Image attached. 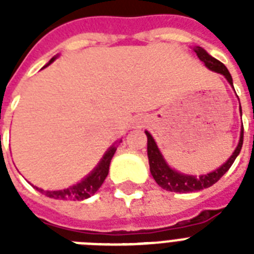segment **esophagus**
Masks as SVG:
<instances>
[{
  "mask_svg": "<svg viewBox=\"0 0 254 254\" xmlns=\"http://www.w3.org/2000/svg\"><path fill=\"white\" fill-rule=\"evenodd\" d=\"M142 125H143V121H142V120H141V119L137 120V121H135V123H134V127H142Z\"/></svg>",
  "mask_w": 254,
  "mask_h": 254,
  "instance_id": "obj_1",
  "label": "esophagus"
}]
</instances>
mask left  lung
<instances>
[{
    "label": "left lung",
    "mask_w": 254,
    "mask_h": 254,
    "mask_svg": "<svg viewBox=\"0 0 254 254\" xmlns=\"http://www.w3.org/2000/svg\"><path fill=\"white\" fill-rule=\"evenodd\" d=\"M193 51L196 53L197 58L201 62H204V64L208 67L211 71H215L217 73H221L225 79L229 81V84L233 85L232 76L221 62L212 58L204 49L201 47H195ZM241 111V107H240ZM147 135V157H149V165H150V173L154 178V181L161 186L163 190L166 191H171V192H193V191H200L203 189H208L212 185H215L223 175L229 170V167L232 166V163L235 162V159L240 153L241 147H243V141H244V127L241 129L240 142L237 145L236 150L233 151V154L231 155V158L219 167L217 170L212 171V173L207 174V175H201V177H192V175H185V174L177 173L173 169H170L167 166V163L165 162L162 154L159 153L158 147L155 145L154 139L151 137L149 131H145Z\"/></svg>",
    "instance_id": "1"
}]
</instances>
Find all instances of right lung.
I'll use <instances>...</instances> for the list:
<instances>
[{
	"label": "right lung",
	"instance_id": "1",
	"mask_svg": "<svg viewBox=\"0 0 254 254\" xmlns=\"http://www.w3.org/2000/svg\"><path fill=\"white\" fill-rule=\"evenodd\" d=\"M54 61H55V58H53V59L49 62V64H51ZM116 149H117L116 146L109 147V150L105 153L103 159L100 161L99 166L96 167V169L93 170L85 179H83L80 183H77V185L72 186V187H69V189L61 190V191H43V190L41 189L37 190L38 191H41L42 193H45L46 196L53 197V199H61V200H83V199H87V197H89L91 195H93V193L101 187L104 181H105V178H107L108 175V171H109L111 159L112 157L115 155Z\"/></svg>",
	"mask_w": 254,
	"mask_h": 254
}]
</instances>
